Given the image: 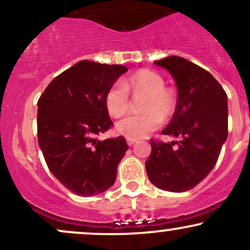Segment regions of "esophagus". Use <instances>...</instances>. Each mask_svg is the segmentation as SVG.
<instances>
[{
	"label": "esophagus",
	"mask_w": 250,
	"mask_h": 250,
	"mask_svg": "<svg viewBox=\"0 0 250 250\" xmlns=\"http://www.w3.org/2000/svg\"><path fill=\"white\" fill-rule=\"evenodd\" d=\"M137 140L136 139H133V137H127V143L128 146H133L134 143H136Z\"/></svg>",
	"instance_id": "1"
}]
</instances>
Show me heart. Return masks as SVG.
<instances>
[{
  "label": "heart",
  "mask_w": 250,
  "mask_h": 250,
  "mask_svg": "<svg viewBox=\"0 0 250 250\" xmlns=\"http://www.w3.org/2000/svg\"><path fill=\"white\" fill-rule=\"evenodd\" d=\"M129 94L143 97L140 101L142 111L125 116L116 125L119 133L128 137L147 136L176 111L177 97L173 89L166 87L165 79L157 71L141 69L122 83L111 84L104 95V107L111 116L121 117L129 110Z\"/></svg>",
  "instance_id": "1"
}]
</instances>
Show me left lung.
I'll use <instances>...</instances> for the list:
<instances>
[{
  "label": "left lung",
  "mask_w": 250,
  "mask_h": 250,
  "mask_svg": "<svg viewBox=\"0 0 250 250\" xmlns=\"http://www.w3.org/2000/svg\"><path fill=\"white\" fill-rule=\"evenodd\" d=\"M177 85V108L163 135L175 142L150 139L146 170L153 185L182 193L194 188L216 165L228 135V105L222 85L209 71L179 56L155 61Z\"/></svg>",
  "instance_id": "1"
}]
</instances>
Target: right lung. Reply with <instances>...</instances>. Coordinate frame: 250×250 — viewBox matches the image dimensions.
Segmentation results:
<instances>
[{"mask_svg": "<svg viewBox=\"0 0 250 250\" xmlns=\"http://www.w3.org/2000/svg\"><path fill=\"white\" fill-rule=\"evenodd\" d=\"M127 70L80 61L56 76L37 102V137L45 163L79 196L111 187L129 148L123 136L97 140L114 125L104 107L105 91Z\"/></svg>", "mask_w": 250, "mask_h": 250, "instance_id": "right-lung-1", "label": "right lung"}]
</instances>
